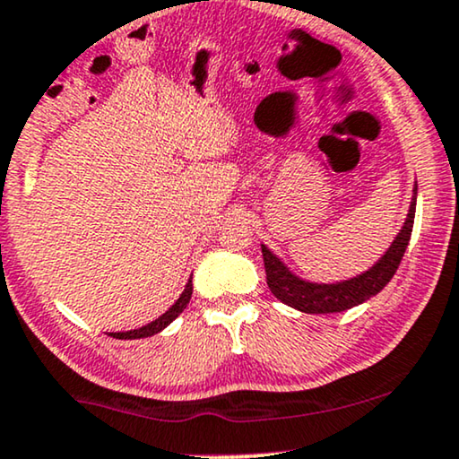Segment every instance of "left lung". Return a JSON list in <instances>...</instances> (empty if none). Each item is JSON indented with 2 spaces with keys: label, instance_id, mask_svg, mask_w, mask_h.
Here are the masks:
<instances>
[{
  "label": "left lung",
  "instance_id": "left-lung-1",
  "mask_svg": "<svg viewBox=\"0 0 459 459\" xmlns=\"http://www.w3.org/2000/svg\"><path fill=\"white\" fill-rule=\"evenodd\" d=\"M415 197H418V186H413V199L409 205L407 218L403 222L399 235L390 243V247L384 252L380 260L368 271L351 277L346 281H335V283H315L298 277L287 268L285 262H281L279 255H274L266 246H262V258L266 268V283L271 287L273 296L287 307L300 310L308 315H325V313H342L352 307H359L371 296L380 293L390 279L394 277L399 268L403 254L409 246L413 230L415 218Z\"/></svg>",
  "mask_w": 459,
  "mask_h": 459
}]
</instances>
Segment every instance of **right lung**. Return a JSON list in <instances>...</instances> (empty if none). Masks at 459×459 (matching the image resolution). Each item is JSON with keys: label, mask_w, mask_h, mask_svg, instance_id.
Returning a JSON list of instances; mask_svg holds the SVG:
<instances>
[{"label": "right lung", "mask_w": 459, "mask_h": 459, "mask_svg": "<svg viewBox=\"0 0 459 459\" xmlns=\"http://www.w3.org/2000/svg\"><path fill=\"white\" fill-rule=\"evenodd\" d=\"M191 293H193V279H188V283L185 285V291L180 293L178 300H176L161 316H157L155 321L146 323V325L138 327V329H130V332H111L108 335H113V338H117V340H140V338H149V335L159 333L161 329H166L169 323H172L176 316L182 313V310L186 308V304L191 302Z\"/></svg>", "instance_id": "1"}]
</instances>
